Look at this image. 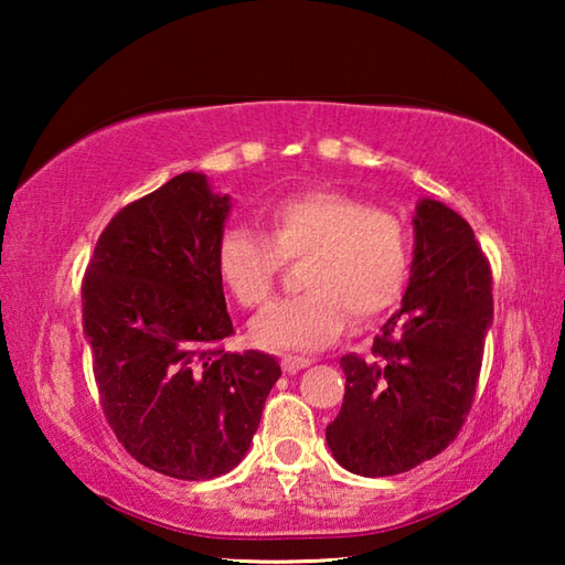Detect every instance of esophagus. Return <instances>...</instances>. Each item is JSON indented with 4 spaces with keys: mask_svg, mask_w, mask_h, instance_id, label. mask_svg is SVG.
<instances>
[{
    "mask_svg": "<svg viewBox=\"0 0 565 565\" xmlns=\"http://www.w3.org/2000/svg\"><path fill=\"white\" fill-rule=\"evenodd\" d=\"M306 366H311L309 359H296V356L281 359V369L286 371V374H299V371L306 369Z\"/></svg>",
    "mask_w": 565,
    "mask_h": 565,
    "instance_id": "esophagus-1",
    "label": "esophagus"
}]
</instances>
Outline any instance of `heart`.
I'll list each match as a JSON object with an SVG mask.
<instances>
[{
    "mask_svg": "<svg viewBox=\"0 0 565 565\" xmlns=\"http://www.w3.org/2000/svg\"><path fill=\"white\" fill-rule=\"evenodd\" d=\"M269 234L226 228L216 269L244 311L271 301L286 262H301L303 294L256 319L252 339L276 351H319L371 323L398 301L411 271V234L396 214L371 209L343 191L309 189L276 202Z\"/></svg>",
    "mask_w": 565,
    "mask_h": 565,
    "instance_id": "b5f03b06",
    "label": "heart"
}]
</instances>
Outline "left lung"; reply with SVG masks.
I'll return each instance as SVG.
<instances>
[{"label":"left lung","instance_id":"1","mask_svg":"<svg viewBox=\"0 0 565 565\" xmlns=\"http://www.w3.org/2000/svg\"><path fill=\"white\" fill-rule=\"evenodd\" d=\"M416 252L401 309L366 356L347 353V391L327 426L337 461L396 476L441 454L471 411L493 319V276L473 228L434 199L418 204Z\"/></svg>","mask_w":565,"mask_h":565}]
</instances>
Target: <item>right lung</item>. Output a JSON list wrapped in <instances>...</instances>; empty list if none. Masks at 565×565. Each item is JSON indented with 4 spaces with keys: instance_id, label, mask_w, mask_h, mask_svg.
Segmentation results:
<instances>
[{
    "instance_id": "right-lung-1",
    "label": "right lung",
    "mask_w": 565,
    "mask_h": 565,
    "mask_svg": "<svg viewBox=\"0 0 565 565\" xmlns=\"http://www.w3.org/2000/svg\"><path fill=\"white\" fill-rule=\"evenodd\" d=\"M228 196L179 174L114 214L82 279L99 404L131 458L181 481L228 473L248 451L281 366L228 353L216 246Z\"/></svg>"
}]
</instances>
